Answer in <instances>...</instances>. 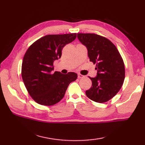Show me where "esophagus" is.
Listing matches in <instances>:
<instances>
[{"label": "esophagus", "mask_w": 145, "mask_h": 145, "mask_svg": "<svg viewBox=\"0 0 145 145\" xmlns=\"http://www.w3.org/2000/svg\"><path fill=\"white\" fill-rule=\"evenodd\" d=\"M84 76L82 75V74H78V78H84Z\"/></svg>", "instance_id": "34e87169"}]
</instances>
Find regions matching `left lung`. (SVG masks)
<instances>
[{"label": "left lung", "mask_w": 145, "mask_h": 145, "mask_svg": "<svg viewBox=\"0 0 145 145\" xmlns=\"http://www.w3.org/2000/svg\"><path fill=\"white\" fill-rule=\"evenodd\" d=\"M77 37L88 50L90 61L96 64V77H89L91 87L85 92L88 98L105 103L115 97L123 84L125 70L123 58L110 40L95 33H77Z\"/></svg>", "instance_id": "left-lung-1"}]
</instances>
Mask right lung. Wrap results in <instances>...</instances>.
<instances>
[{
  "mask_svg": "<svg viewBox=\"0 0 145 145\" xmlns=\"http://www.w3.org/2000/svg\"><path fill=\"white\" fill-rule=\"evenodd\" d=\"M76 33L47 35L38 39L27 49L22 65V77L27 90L35 102L45 106L57 103L63 98L77 74H62L54 70V61L61 56L65 45L72 42Z\"/></svg>",
  "mask_w": 145,
  "mask_h": 145,
  "instance_id": "right-lung-1",
  "label": "right lung"
}]
</instances>
